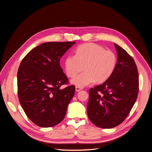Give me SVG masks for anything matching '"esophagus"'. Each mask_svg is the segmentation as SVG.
I'll return each instance as SVG.
<instances>
[{"label": "esophagus", "mask_w": 152, "mask_h": 152, "mask_svg": "<svg viewBox=\"0 0 152 152\" xmlns=\"http://www.w3.org/2000/svg\"><path fill=\"white\" fill-rule=\"evenodd\" d=\"M75 89L77 91H80V90L82 89V87H79V86H76L75 87Z\"/></svg>", "instance_id": "obj_1"}]
</instances>
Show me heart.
<instances>
[{
  "label": "heart",
  "mask_w": 152,
  "mask_h": 152,
  "mask_svg": "<svg viewBox=\"0 0 152 152\" xmlns=\"http://www.w3.org/2000/svg\"><path fill=\"white\" fill-rule=\"evenodd\" d=\"M117 63V56L112 50L94 44H85L78 47L75 54H69L65 58V69L68 77L77 86L84 87L93 83H103L112 75Z\"/></svg>",
  "instance_id": "1"
}]
</instances>
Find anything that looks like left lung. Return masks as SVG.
Listing matches in <instances>:
<instances>
[{"mask_svg":"<svg viewBox=\"0 0 152 152\" xmlns=\"http://www.w3.org/2000/svg\"><path fill=\"white\" fill-rule=\"evenodd\" d=\"M114 45L118 54L115 70L103 84L89 89L87 107L91 122L104 129L116 127L125 120L139 92V75L134 59Z\"/></svg>","mask_w":152,"mask_h":152,"instance_id":"1","label":"left lung"}]
</instances>
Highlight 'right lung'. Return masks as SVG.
Wrapping results in <instances>:
<instances>
[{"label":"right lung","mask_w":152,"mask_h":152,"mask_svg":"<svg viewBox=\"0 0 152 152\" xmlns=\"http://www.w3.org/2000/svg\"><path fill=\"white\" fill-rule=\"evenodd\" d=\"M75 42H49L35 48L22 59L18 71V95L31 121L41 127L57 125L65 118L75 86L69 84L60 59Z\"/></svg>","instance_id":"right-lung-1"}]
</instances>
